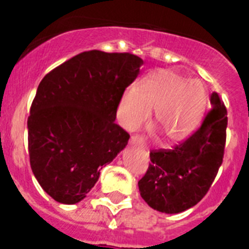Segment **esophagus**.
<instances>
[{
    "label": "esophagus",
    "mask_w": 249,
    "mask_h": 249,
    "mask_svg": "<svg viewBox=\"0 0 249 249\" xmlns=\"http://www.w3.org/2000/svg\"><path fill=\"white\" fill-rule=\"evenodd\" d=\"M129 144H132V146H137V147L143 148L144 147V141H143V138H141V137L133 136V137H130V140H129Z\"/></svg>",
    "instance_id": "obj_1"
}]
</instances>
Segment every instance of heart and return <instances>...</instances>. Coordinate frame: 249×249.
<instances>
[{"mask_svg": "<svg viewBox=\"0 0 249 249\" xmlns=\"http://www.w3.org/2000/svg\"><path fill=\"white\" fill-rule=\"evenodd\" d=\"M207 106V91L197 80L163 70L144 79L134 91H126L119 106V117L126 129L143 124L155 109L154 125H159L168 142L183 140L199 126Z\"/></svg>", "mask_w": 249, "mask_h": 249, "instance_id": "1", "label": "heart"}]
</instances>
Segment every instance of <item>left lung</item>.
Masks as SVG:
<instances>
[{
    "mask_svg": "<svg viewBox=\"0 0 249 249\" xmlns=\"http://www.w3.org/2000/svg\"><path fill=\"white\" fill-rule=\"evenodd\" d=\"M228 112L220 95H211V112L200 129L173 150L150 154L151 164L138 182L141 196L158 212L181 213L208 193L222 164Z\"/></svg>",
    "mask_w": 249,
    "mask_h": 249,
    "instance_id": "1",
    "label": "left lung"
}]
</instances>
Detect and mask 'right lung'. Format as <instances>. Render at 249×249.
<instances>
[{
  "instance_id": "right-lung-1",
  "label": "right lung",
  "mask_w": 249,
  "mask_h": 249,
  "mask_svg": "<svg viewBox=\"0 0 249 249\" xmlns=\"http://www.w3.org/2000/svg\"><path fill=\"white\" fill-rule=\"evenodd\" d=\"M143 60L129 53H81L49 72L37 88L27 126L31 168L48 195L76 204L101 169L128 144L116 120L126 86Z\"/></svg>"
}]
</instances>
